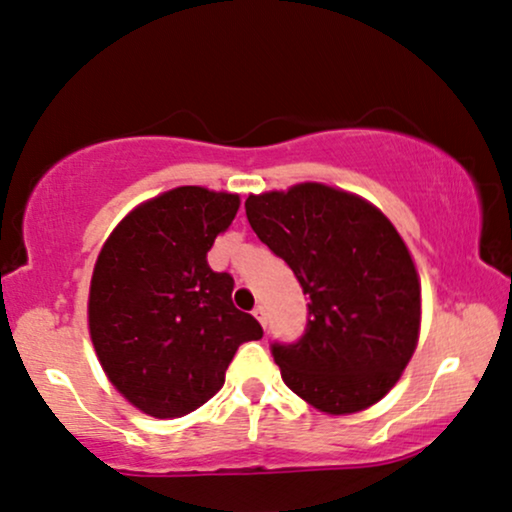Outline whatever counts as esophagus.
<instances>
[{
  "label": "esophagus",
  "mask_w": 512,
  "mask_h": 512,
  "mask_svg": "<svg viewBox=\"0 0 512 512\" xmlns=\"http://www.w3.org/2000/svg\"><path fill=\"white\" fill-rule=\"evenodd\" d=\"M254 317H256L258 322L263 324V327H265V324H268V320H265V308H263V305H256V308H254Z\"/></svg>",
  "instance_id": "obj_1"
}]
</instances>
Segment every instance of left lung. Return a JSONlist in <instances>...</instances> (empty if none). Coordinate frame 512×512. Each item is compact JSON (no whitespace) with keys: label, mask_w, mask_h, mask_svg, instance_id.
I'll return each instance as SVG.
<instances>
[{"label":"left lung","mask_w":512,"mask_h":512,"mask_svg":"<svg viewBox=\"0 0 512 512\" xmlns=\"http://www.w3.org/2000/svg\"><path fill=\"white\" fill-rule=\"evenodd\" d=\"M244 207L310 298L301 341L272 345L282 381L329 416L383 400L421 334V280L395 225L376 204L324 183L249 195Z\"/></svg>","instance_id":"8db88e82"}]
</instances>
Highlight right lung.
I'll list each match as a JSON object with an SVG mask.
<instances>
[{
  "label": "right lung",
  "instance_id": "1",
  "mask_svg": "<svg viewBox=\"0 0 512 512\" xmlns=\"http://www.w3.org/2000/svg\"><path fill=\"white\" fill-rule=\"evenodd\" d=\"M240 195L202 185L159 192L115 225L91 275L89 336L126 402L178 418L209 402L261 324L232 305V277L207 251L230 228Z\"/></svg>",
  "mask_w": 512,
  "mask_h": 512
}]
</instances>
